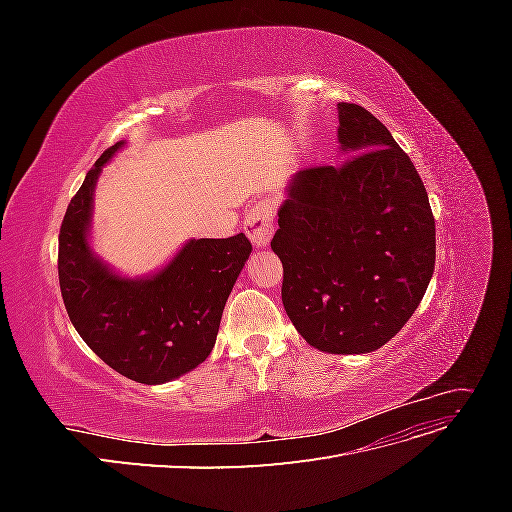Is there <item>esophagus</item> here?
<instances>
[{"label":"esophagus","mask_w":512,"mask_h":512,"mask_svg":"<svg viewBox=\"0 0 512 512\" xmlns=\"http://www.w3.org/2000/svg\"><path fill=\"white\" fill-rule=\"evenodd\" d=\"M273 222H275V205L271 200L262 198L252 205L243 220V232L256 247H267L273 237Z\"/></svg>","instance_id":"1"}]
</instances>
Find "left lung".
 I'll return each mask as SVG.
<instances>
[{"label":"left lung","mask_w":512,"mask_h":512,"mask_svg":"<svg viewBox=\"0 0 512 512\" xmlns=\"http://www.w3.org/2000/svg\"><path fill=\"white\" fill-rule=\"evenodd\" d=\"M342 162L286 183L271 250L282 301L309 346L382 348L410 320L433 275L436 222L414 164L359 104H337Z\"/></svg>","instance_id":"obj_1"}]
</instances>
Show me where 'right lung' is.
<instances>
[{
  "mask_svg": "<svg viewBox=\"0 0 512 512\" xmlns=\"http://www.w3.org/2000/svg\"><path fill=\"white\" fill-rule=\"evenodd\" d=\"M126 147L106 149L70 200L59 230V286L83 342L134 382L164 384L211 354L228 294L252 245L243 232L228 239H188L164 267L130 277L91 245L94 194L102 168Z\"/></svg>",
  "mask_w": 512,
  "mask_h": 512,
  "instance_id": "obj_1",
  "label": "right lung"
}]
</instances>
